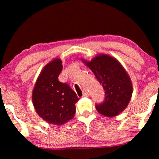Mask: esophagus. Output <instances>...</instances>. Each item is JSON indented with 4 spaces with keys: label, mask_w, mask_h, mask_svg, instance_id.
<instances>
[{
    "label": "esophagus",
    "mask_w": 159,
    "mask_h": 159,
    "mask_svg": "<svg viewBox=\"0 0 159 159\" xmlns=\"http://www.w3.org/2000/svg\"><path fill=\"white\" fill-rule=\"evenodd\" d=\"M88 93L86 90H83V97H88Z\"/></svg>",
    "instance_id": "34e87169"
}]
</instances>
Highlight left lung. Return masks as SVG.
Returning a JSON list of instances; mask_svg holds the SVG:
<instances>
[{
    "label": "left lung",
    "mask_w": 159,
    "mask_h": 159,
    "mask_svg": "<svg viewBox=\"0 0 159 159\" xmlns=\"http://www.w3.org/2000/svg\"><path fill=\"white\" fill-rule=\"evenodd\" d=\"M81 60L93 72L105 91L104 102L97 104V111L107 117L121 113L128 107L133 92L130 77L121 64L105 54H99L90 61Z\"/></svg>",
    "instance_id": "8db88e82"
}]
</instances>
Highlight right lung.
I'll use <instances>...</instances> for the list:
<instances>
[{
    "label": "right lung",
    "mask_w": 159,
    "mask_h": 159,
    "mask_svg": "<svg viewBox=\"0 0 159 159\" xmlns=\"http://www.w3.org/2000/svg\"><path fill=\"white\" fill-rule=\"evenodd\" d=\"M60 58H55L40 73L32 92V102L38 115L50 124L63 125L76 113L75 104L79 100L66 83L59 81L62 70Z\"/></svg>",
    "instance_id": "add662e5"
}]
</instances>
